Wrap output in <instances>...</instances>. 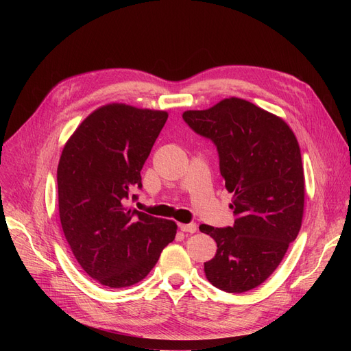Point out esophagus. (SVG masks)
<instances>
[{
    "label": "esophagus",
    "instance_id": "obj_1",
    "mask_svg": "<svg viewBox=\"0 0 351 351\" xmlns=\"http://www.w3.org/2000/svg\"><path fill=\"white\" fill-rule=\"evenodd\" d=\"M179 228L182 232H185V233H195L197 229L196 223H180Z\"/></svg>",
    "mask_w": 351,
    "mask_h": 351
}]
</instances>
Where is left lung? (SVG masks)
<instances>
[{"label":"left lung","mask_w":351,"mask_h":351,"mask_svg":"<svg viewBox=\"0 0 351 351\" xmlns=\"http://www.w3.org/2000/svg\"><path fill=\"white\" fill-rule=\"evenodd\" d=\"M182 118L215 143L220 175L233 193V226H199L217 245L205 263L206 278L228 293L252 290L280 265L302 228L304 175L298 139L283 119L241 98L186 110Z\"/></svg>","instance_id":"obj_1"}]
</instances>
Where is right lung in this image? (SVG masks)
Masks as SVG:
<instances>
[{"label": "right lung", "mask_w": 351, "mask_h": 351, "mask_svg": "<svg viewBox=\"0 0 351 351\" xmlns=\"http://www.w3.org/2000/svg\"><path fill=\"white\" fill-rule=\"evenodd\" d=\"M166 119L165 110L105 105L64 146L57 171L62 230L81 267L106 287L145 279L175 239L172 220L126 206L131 191L142 189V166Z\"/></svg>", "instance_id": "obj_1"}]
</instances>
